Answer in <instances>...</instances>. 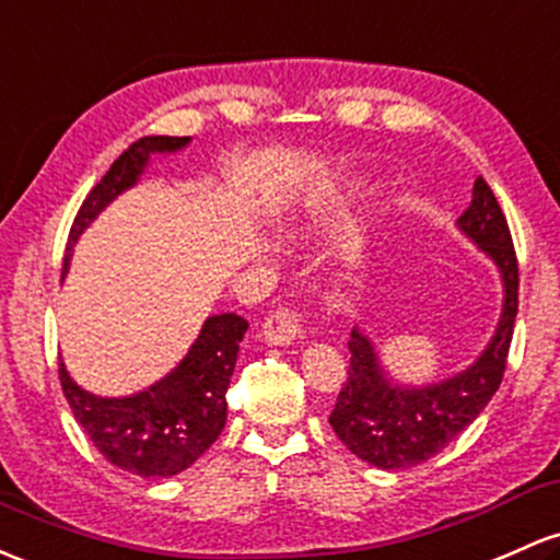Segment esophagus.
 Masks as SVG:
<instances>
[{
  "instance_id": "1",
  "label": "esophagus",
  "mask_w": 560,
  "mask_h": 560,
  "mask_svg": "<svg viewBox=\"0 0 560 560\" xmlns=\"http://www.w3.org/2000/svg\"><path fill=\"white\" fill-rule=\"evenodd\" d=\"M262 335L268 346H294L303 337V324L294 311H273L262 322Z\"/></svg>"
}]
</instances>
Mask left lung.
<instances>
[{
	"mask_svg": "<svg viewBox=\"0 0 560 560\" xmlns=\"http://www.w3.org/2000/svg\"><path fill=\"white\" fill-rule=\"evenodd\" d=\"M457 229L478 244L502 279V313L489 346L468 370L428 385L396 383L385 372L374 342L359 327L348 340L350 366L329 425L364 463L383 470H407L435 457L481 415L502 383L518 313V260L508 220L483 177L472 183L470 207Z\"/></svg>",
	"mask_w": 560,
	"mask_h": 560,
	"instance_id": "left-lung-1",
	"label": "left lung"
}]
</instances>
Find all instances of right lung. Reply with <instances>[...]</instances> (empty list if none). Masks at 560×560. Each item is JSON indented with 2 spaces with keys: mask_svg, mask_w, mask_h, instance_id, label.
<instances>
[{
  "mask_svg": "<svg viewBox=\"0 0 560 560\" xmlns=\"http://www.w3.org/2000/svg\"><path fill=\"white\" fill-rule=\"evenodd\" d=\"M190 138L149 135L121 153L103 180L79 207L66 247L63 273H69L73 244L110 201L140 180L153 153L186 149ZM249 324L236 313H220L201 324L199 337L175 370L132 396L106 398L84 390L60 361V385L79 425L95 450L116 468L140 478H170L201 457L223 433L229 404L225 390L236 366L238 342Z\"/></svg>",
  "mask_w": 560,
  "mask_h": 560,
  "instance_id": "obj_1",
  "label": "right lung"
}]
</instances>
